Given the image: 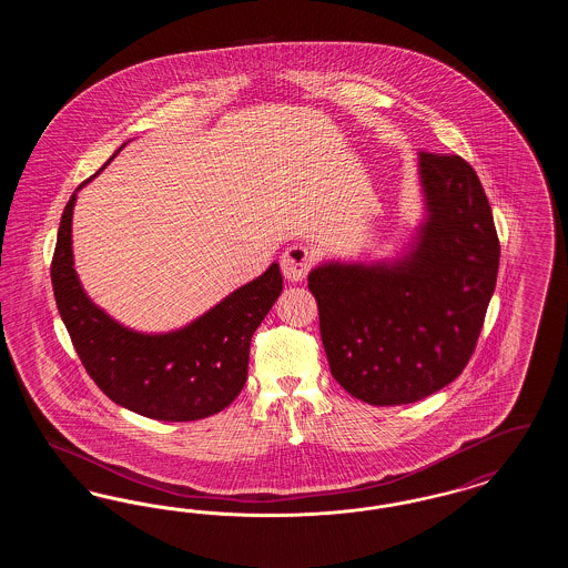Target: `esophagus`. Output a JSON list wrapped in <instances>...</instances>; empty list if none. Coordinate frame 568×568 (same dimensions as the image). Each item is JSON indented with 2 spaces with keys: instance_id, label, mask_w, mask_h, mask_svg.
<instances>
[{
  "instance_id": "obj_1",
  "label": "esophagus",
  "mask_w": 568,
  "mask_h": 568,
  "mask_svg": "<svg viewBox=\"0 0 568 568\" xmlns=\"http://www.w3.org/2000/svg\"><path fill=\"white\" fill-rule=\"evenodd\" d=\"M315 266V253L304 244H292L281 257V271L290 281H302Z\"/></svg>"
}]
</instances>
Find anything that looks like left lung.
<instances>
[{"instance_id": "8db88e82", "label": "left lung", "mask_w": 568, "mask_h": 568, "mask_svg": "<svg viewBox=\"0 0 568 568\" xmlns=\"http://www.w3.org/2000/svg\"><path fill=\"white\" fill-rule=\"evenodd\" d=\"M419 179L428 219L403 260L308 274L332 377L368 405L417 403L459 377L496 287L500 243L473 165L422 151Z\"/></svg>"}]
</instances>
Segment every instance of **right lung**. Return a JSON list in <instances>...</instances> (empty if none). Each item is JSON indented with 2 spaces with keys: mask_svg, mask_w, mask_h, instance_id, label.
Returning <instances> with one entry per match:
<instances>
[{
  "mask_svg": "<svg viewBox=\"0 0 568 568\" xmlns=\"http://www.w3.org/2000/svg\"><path fill=\"white\" fill-rule=\"evenodd\" d=\"M74 202L77 193L59 223L51 281L59 315L89 377L112 403L160 422H195L232 405L246 381L251 336L283 290L278 264L187 327L140 334L110 320L82 292L72 260Z\"/></svg>",
  "mask_w": 568,
  "mask_h": 568,
  "instance_id": "right-lung-1",
  "label": "right lung"
}]
</instances>
